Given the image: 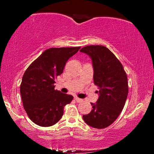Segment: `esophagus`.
Returning <instances> with one entry per match:
<instances>
[{"mask_svg":"<svg viewBox=\"0 0 154 154\" xmlns=\"http://www.w3.org/2000/svg\"><path fill=\"white\" fill-rule=\"evenodd\" d=\"M75 99L77 102H78V103H82L83 102V100L81 99V98H79L78 97H75Z\"/></svg>","mask_w":154,"mask_h":154,"instance_id":"34e87169","label":"esophagus"}]
</instances>
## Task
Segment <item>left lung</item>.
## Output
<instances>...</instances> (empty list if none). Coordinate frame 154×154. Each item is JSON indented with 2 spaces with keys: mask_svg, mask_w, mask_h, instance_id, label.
<instances>
[{
  "mask_svg": "<svg viewBox=\"0 0 154 154\" xmlns=\"http://www.w3.org/2000/svg\"><path fill=\"white\" fill-rule=\"evenodd\" d=\"M80 52L88 54L93 62V81L99 89L96 103L82 118L96 129L109 127L119 116L128 95V76L122 64L111 51L103 45H88ZM98 92V91H97Z\"/></svg>",
  "mask_w": 154,
  "mask_h": 154,
  "instance_id": "1",
  "label": "left lung"
}]
</instances>
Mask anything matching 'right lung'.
Here are the masks:
<instances>
[{"mask_svg": "<svg viewBox=\"0 0 154 154\" xmlns=\"http://www.w3.org/2000/svg\"><path fill=\"white\" fill-rule=\"evenodd\" d=\"M80 47L51 48L26 69L20 85L23 106L35 124L50 127L63 114V108L73 96L55 90V79L63 73L66 61Z\"/></svg>", "mask_w": 154, "mask_h": 154, "instance_id": "add662e5", "label": "right lung"}]
</instances>
